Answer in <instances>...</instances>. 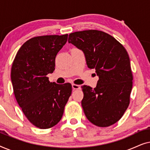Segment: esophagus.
Returning <instances> with one entry per match:
<instances>
[{"mask_svg": "<svg viewBox=\"0 0 150 150\" xmlns=\"http://www.w3.org/2000/svg\"><path fill=\"white\" fill-rule=\"evenodd\" d=\"M72 89L73 90H75V89H81V86L79 85H75V84H72Z\"/></svg>", "mask_w": 150, "mask_h": 150, "instance_id": "esophagus-1", "label": "esophagus"}]
</instances>
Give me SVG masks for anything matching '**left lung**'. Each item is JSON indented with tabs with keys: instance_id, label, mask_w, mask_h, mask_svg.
<instances>
[{
	"instance_id": "1",
	"label": "left lung",
	"mask_w": 150,
	"mask_h": 150,
	"mask_svg": "<svg viewBox=\"0 0 150 150\" xmlns=\"http://www.w3.org/2000/svg\"><path fill=\"white\" fill-rule=\"evenodd\" d=\"M68 42L83 51L87 67L99 77L96 87L82 86L81 105L88 120L107 127L122 118L130 104L132 74L128 54L113 37L87 30L69 35Z\"/></svg>"
}]
</instances>
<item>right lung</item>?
I'll use <instances>...</instances> for the list:
<instances>
[{"instance_id":"obj_1","label":"right lung","mask_w":150,"mask_h":150,"mask_svg":"<svg viewBox=\"0 0 150 150\" xmlns=\"http://www.w3.org/2000/svg\"><path fill=\"white\" fill-rule=\"evenodd\" d=\"M68 35L35 37L18 51L12 64L13 93L24 115L35 126L47 129L58 124L71 93L69 83H50L55 57Z\"/></svg>"}]
</instances>
